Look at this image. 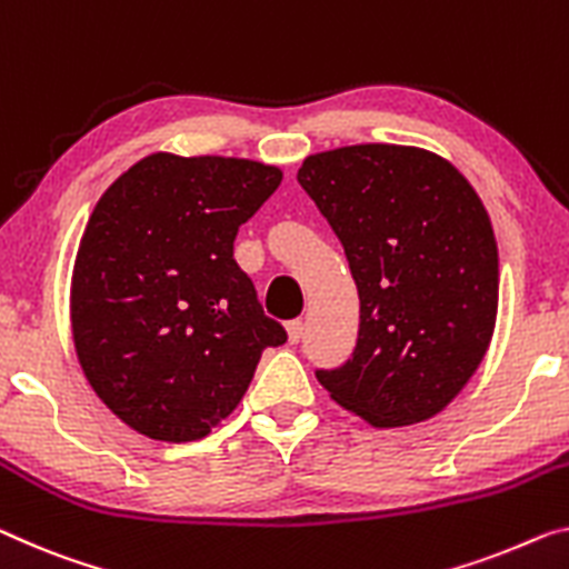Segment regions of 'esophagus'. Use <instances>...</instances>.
Listing matches in <instances>:
<instances>
[{
	"label": "esophagus",
	"mask_w": 569,
	"mask_h": 569,
	"mask_svg": "<svg viewBox=\"0 0 569 569\" xmlns=\"http://www.w3.org/2000/svg\"><path fill=\"white\" fill-rule=\"evenodd\" d=\"M287 338H290V343H297V340L302 338V330H305V326H302V320L300 318H295V320H287Z\"/></svg>",
	"instance_id": "esophagus-1"
}]
</instances>
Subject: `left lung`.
I'll return each mask as SVG.
<instances>
[{"mask_svg": "<svg viewBox=\"0 0 569 569\" xmlns=\"http://www.w3.org/2000/svg\"><path fill=\"white\" fill-rule=\"evenodd\" d=\"M297 182L343 243L361 300L353 356L318 381L373 427L442 412L483 361L498 310L496 236L473 186L401 144L310 154Z\"/></svg>", "mask_w": 569, "mask_h": 569, "instance_id": "obj_1", "label": "left lung"}]
</instances>
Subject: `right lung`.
Masks as SVG:
<instances>
[{
	"label": "right lung",
	"instance_id": "obj_1",
	"mask_svg": "<svg viewBox=\"0 0 569 569\" xmlns=\"http://www.w3.org/2000/svg\"><path fill=\"white\" fill-rule=\"evenodd\" d=\"M282 170L154 152L96 203L76 254L71 326L99 399L139 435L193 442L229 417L261 351L282 346L233 259Z\"/></svg>",
	"mask_w": 569,
	"mask_h": 569
}]
</instances>
